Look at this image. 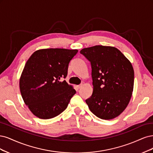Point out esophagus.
Wrapping results in <instances>:
<instances>
[{
    "instance_id": "1",
    "label": "esophagus",
    "mask_w": 153,
    "mask_h": 153,
    "mask_svg": "<svg viewBox=\"0 0 153 153\" xmlns=\"http://www.w3.org/2000/svg\"><path fill=\"white\" fill-rule=\"evenodd\" d=\"M82 87V85H77V89H80V88Z\"/></svg>"
}]
</instances>
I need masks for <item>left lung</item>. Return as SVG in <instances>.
<instances>
[{
    "instance_id": "obj_1",
    "label": "left lung",
    "mask_w": 153,
    "mask_h": 153,
    "mask_svg": "<svg viewBox=\"0 0 153 153\" xmlns=\"http://www.w3.org/2000/svg\"><path fill=\"white\" fill-rule=\"evenodd\" d=\"M80 53L90 62L93 90L86 100L90 111L102 120H111L125 109L134 84L131 63L117 48L95 46Z\"/></svg>"
}]
</instances>
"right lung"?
<instances>
[{"label":"right lung","instance_id":"1","mask_svg":"<svg viewBox=\"0 0 153 153\" xmlns=\"http://www.w3.org/2000/svg\"><path fill=\"white\" fill-rule=\"evenodd\" d=\"M78 51L60 48L39 50L29 58L19 80L24 102L36 116L51 119L66 109L76 93L65 79L71 60Z\"/></svg>","mask_w":153,"mask_h":153}]
</instances>
